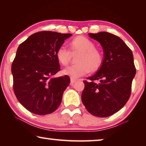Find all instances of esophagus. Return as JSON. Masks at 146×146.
Instances as JSON below:
<instances>
[{
  "label": "esophagus",
  "mask_w": 146,
  "mask_h": 146,
  "mask_svg": "<svg viewBox=\"0 0 146 146\" xmlns=\"http://www.w3.org/2000/svg\"><path fill=\"white\" fill-rule=\"evenodd\" d=\"M76 82V80L74 79H72V78H71L70 79V85L71 86H72V85L74 84V83Z\"/></svg>",
  "instance_id": "1"
}]
</instances>
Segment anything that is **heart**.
I'll list each match as a JSON object with an SVG mask.
<instances>
[{
  "mask_svg": "<svg viewBox=\"0 0 146 146\" xmlns=\"http://www.w3.org/2000/svg\"><path fill=\"white\" fill-rule=\"evenodd\" d=\"M71 52L79 53L76 62L77 63L66 67L62 70V74L76 79L86 75L89 72L98 70L102 62V55L95 44L88 38L79 36L70 42ZM57 60L62 65L68 64L71 58V53L68 49L62 46L56 52Z\"/></svg>",
  "mask_w": 146,
  "mask_h": 146,
  "instance_id": "1",
  "label": "heart"
}]
</instances>
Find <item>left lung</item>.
I'll return each mask as SVG.
<instances>
[{
  "mask_svg": "<svg viewBox=\"0 0 146 146\" xmlns=\"http://www.w3.org/2000/svg\"><path fill=\"white\" fill-rule=\"evenodd\" d=\"M89 36L101 45L104 59L96 73L87 78L89 82H84L82 100L92 115L106 117L120 110L129 100L136 74L134 57L131 49L117 36L107 32Z\"/></svg>",
  "mask_w": 146,
  "mask_h": 146,
  "instance_id": "obj_1",
  "label": "left lung"
}]
</instances>
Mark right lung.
Returning <instances> with one entry per match:
<instances>
[{
    "instance_id": "right-lung-1",
    "label": "right lung",
    "mask_w": 146,
    "mask_h": 146,
    "mask_svg": "<svg viewBox=\"0 0 146 146\" xmlns=\"http://www.w3.org/2000/svg\"><path fill=\"white\" fill-rule=\"evenodd\" d=\"M71 34L41 31L19 45L12 64L15 95L23 107L40 115L53 113L70 84L68 76L53 77L60 70L56 52Z\"/></svg>"
}]
</instances>
